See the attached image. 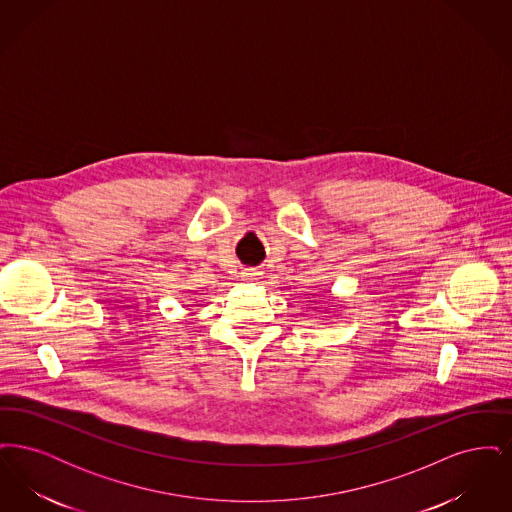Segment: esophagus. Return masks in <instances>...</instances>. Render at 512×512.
<instances>
[{
	"mask_svg": "<svg viewBox=\"0 0 512 512\" xmlns=\"http://www.w3.org/2000/svg\"><path fill=\"white\" fill-rule=\"evenodd\" d=\"M242 276H244V280H257L259 272H257L255 268H245L244 272H242Z\"/></svg>",
	"mask_w": 512,
	"mask_h": 512,
	"instance_id": "34e87169",
	"label": "esophagus"
}]
</instances>
